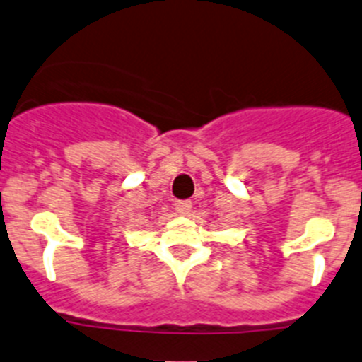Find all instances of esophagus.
Segmentation results:
<instances>
[{
	"mask_svg": "<svg viewBox=\"0 0 362 362\" xmlns=\"http://www.w3.org/2000/svg\"><path fill=\"white\" fill-rule=\"evenodd\" d=\"M175 209H177V212L180 214V216H189V214H191V209H192V203L191 202H177L175 203Z\"/></svg>",
	"mask_w": 362,
	"mask_h": 362,
	"instance_id": "esophagus-1",
	"label": "esophagus"
}]
</instances>
